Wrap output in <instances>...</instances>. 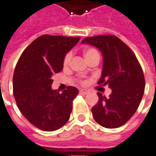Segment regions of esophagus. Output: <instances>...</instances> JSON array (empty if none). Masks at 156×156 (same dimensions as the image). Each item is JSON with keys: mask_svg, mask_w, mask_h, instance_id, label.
<instances>
[{"mask_svg": "<svg viewBox=\"0 0 156 156\" xmlns=\"http://www.w3.org/2000/svg\"><path fill=\"white\" fill-rule=\"evenodd\" d=\"M80 93L83 95H87V94H88V90H86V89H81Z\"/></svg>", "mask_w": 156, "mask_h": 156, "instance_id": "obj_1", "label": "esophagus"}]
</instances>
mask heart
<instances>
[{"label": "heart", "instance_id": "heart-1", "mask_svg": "<svg viewBox=\"0 0 156 156\" xmlns=\"http://www.w3.org/2000/svg\"><path fill=\"white\" fill-rule=\"evenodd\" d=\"M97 55H99V52H97V50H95V48H87L85 50V52H84V56H85L87 60L91 58L93 56H97ZM72 56H73L72 52H69L66 54L65 58H64V65L66 66V65L69 64L71 59H72Z\"/></svg>", "mask_w": 156, "mask_h": 156}]
</instances>
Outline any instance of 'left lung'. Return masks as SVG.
Masks as SVG:
<instances>
[{"mask_svg":"<svg viewBox=\"0 0 156 156\" xmlns=\"http://www.w3.org/2000/svg\"><path fill=\"white\" fill-rule=\"evenodd\" d=\"M82 44L96 47L104 57L102 75L98 84L108 85V98L98 92L99 101L91 108L94 119L105 128L126 124L137 111L145 90V78L132 50L114 35L87 37Z\"/></svg>","mask_w":156,"mask_h":156,"instance_id":"1","label":"left lung"}]
</instances>
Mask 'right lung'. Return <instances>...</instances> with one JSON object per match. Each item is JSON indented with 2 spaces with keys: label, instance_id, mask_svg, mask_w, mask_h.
<instances>
[{
  "label": "right lung",
  "instance_id": "right-lung-1",
  "mask_svg": "<svg viewBox=\"0 0 156 156\" xmlns=\"http://www.w3.org/2000/svg\"><path fill=\"white\" fill-rule=\"evenodd\" d=\"M80 37L44 35L22 53L13 77V96L24 117L36 128L54 131L69 121L78 90H52L55 73L63 69L64 58Z\"/></svg>",
  "mask_w": 156,
  "mask_h": 156
}]
</instances>
